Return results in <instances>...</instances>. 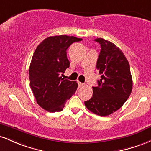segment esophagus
<instances>
[{
    "mask_svg": "<svg viewBox=\"0 0 151 151\" xmlns=\"http://www.w3.org/2000/svg\"><path fill=\"white\" fill-rule=\"evenodd\" d=\"M78 86H79V87H80V88L83 87V86H84V84L83 83H81L80 81H78Z\"/></svg>",
    "mask_w": 151,
    "mask_h": 151,
    "instance_id": "34e87169",
    "label": "esophagus"
}]
</instances>
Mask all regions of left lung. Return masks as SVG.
<instances>
[{
	"mask_svg": "<svg viewBox=\"0 0 151 151\" xmlns=\"http://www.w3.org/2000/svg\"><path fill=\"white\" fill-rule=\"evenodd\" d=\"M96 68L101 74L97 87H93L92 98L85 101L86 108L95 114L107 116L122 107L130 96L133 81L130 65L126 56L115 44L103 38Z\"/></svg>",
	"mask_w": 151,
	"mask_h": 151,
	"instance_id": "left-lung-1",
	"label": "left lung"
}]
</instances>
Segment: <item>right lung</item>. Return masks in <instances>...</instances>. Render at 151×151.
<instances>
[{"mask_svg":"<svg viewBox=\"0 0 151 151\" xmlns=\"http://www.w3.org/2000/svg\"><path fill=\"white\" fill-rule=\"evenodd\" d=\"M81 38L65 35L50 36L35 49L29 68L30 86L36 102L48 112H59L76 93V81L63 78L70 66L66 50Z\"/></svg>","mask_w":151,"mask_h":151,"instance_id":"obj_1","label":"right lung"}]
</instances>
